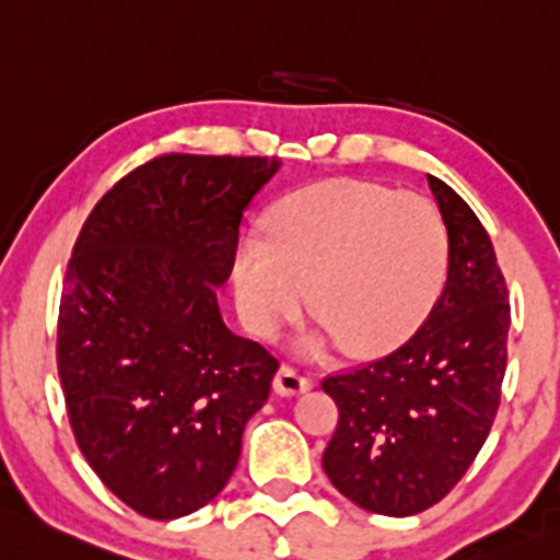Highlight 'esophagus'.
I'll return each mask as SVG.
<instances>
[{"label": "esophagus", "instance_id": "34e87169", "mask_svg": "<svg viewBox=\"0 0 560 560\" xmlns=\"http://www.w3.org/2000/svg\"><path fill=\"white\" fill-rule=\"evenodd\" d=\"M308 388H311V381L305 378V375H300L292 368H287V364H281L279 373H276L273 378L276 394H281V397H298V394L308 392Z\"/></svg>", "mask_w": 560, "mask_h": 560}]
</instances>
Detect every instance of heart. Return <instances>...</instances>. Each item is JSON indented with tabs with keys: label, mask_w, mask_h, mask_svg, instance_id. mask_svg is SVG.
<instances>
[{
	"label": "heart",
	"mask_w": 560,
	"mask_h": 560,
	"mask_svg": "<svg viewBox=\"0 0 560 560\" xmlns=\"http://www.w3.org/2000/svg\"><path fill=\"white\" fill-rule=\"evenodd\" d=\"M445 270V231L432 203L370 182H327L281 201L265 241L246 235L231 265L233 300L255 335L303 311L351 357L392 349L419 322ZM322 335L303 343L316 354Z\"/></svg>",
	"instance_id": "1"
}]
</instances>
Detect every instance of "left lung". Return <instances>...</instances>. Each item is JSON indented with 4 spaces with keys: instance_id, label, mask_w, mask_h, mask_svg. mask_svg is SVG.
Masks as SVG:
<instances>
[{
    "instance_id": "8db88e82",
    "label": "left lung",
    "mask_w": 560,
    "mask_h": 560,
    "mask_svg": "<svg viewBox=\"0 0 560 560\" xmlns=\"http://www.w3.org/2000/svg\"><path fill=\"white\" fill-rule=\"evenodd\" d=\"M448 231V279L397 351L322 388L340 410L322 464L357 508L408 517L464 478L491 432L508 368L510 303L493 244L467 201L427 174Z\"/></svg>"
}]
</instances>
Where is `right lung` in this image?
<instances>
[{"label":"right lung","instance_id":"add662e5","mask_svg":"<svg viewBox=\"0 0 560 560\" xmlns=\"http://www.w3.org/2000/svg\"><path fill=\"white\" fill-rule=\"evenodd\" d=\"M276 158L161 155L122 176L74 244L58 375L82 456L152 521L209 504L279 362L217 305L238 225Z\"/></svg>","mask_w":560,"mask_h":560}]
</instances>
